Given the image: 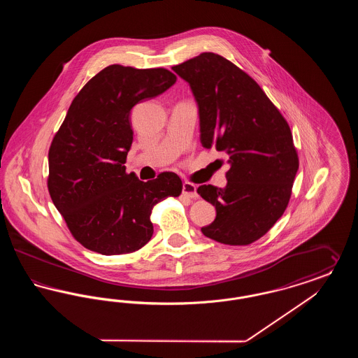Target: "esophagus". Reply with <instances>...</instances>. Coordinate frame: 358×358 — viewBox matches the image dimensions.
I'll list each match as a JSON object with an SVG mask.
<instances>
[{"label": "esophagus", "instance_id": "1", "mask_svg": "<svg viewBox=\"0 0 358 358\" xmlns=\"http://www.w3.org/2000/svg\"><path fill=\"white\" fill-rule=\"evenodd\" d=\"M182 194L187 196V197H190V199H199V193H197L196 185L192 184V182H187V181L182 184Z\"/></svg>", "mask_w": 358, "mask_h": 358}]
</instances>
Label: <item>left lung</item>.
Returning a JSON list of instances; mask_svg holds the SVG:
<instances>
[{
  "mask_svg": "<svg viewBox=\"0 0 358 358\" xmlns=\"http://www.w3.org/2000/svg\"><path fill=\"white\" fill-rule=\"evenodd\" d=\"M171 69L197 103L201 145L228 155L227 185L197 189L216 208L201 232L222 244H251L289 204L299 166L289 124L255 80L220 55L204 52Z\"/></svg>",
  "mask_w": 358,
  "mask_h": 358,
  "instance_id": "8db88e82",
  "label": "left lung"
}]
</instances>
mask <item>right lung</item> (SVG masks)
<instances>
[{"mask_svg": "<svg viewBox=\"0 0 358 358\" xmlns=\"http://www.w3.org/2000/svg\"><path fill=\"white\" fill-rule=\"evenodd\" d=\"M165 69L108 66L80 90L52 141L48 190L71 234L102 255L130 254L153 236L154 205L178 197L181 178L171 171L143 182L126 173L131 148L130 114L176 83Z\"/></svg>", "mask_w": 358, "mask_h": 358, "instance_id": "add662e5", "label": "right lung"}]
</instances>
